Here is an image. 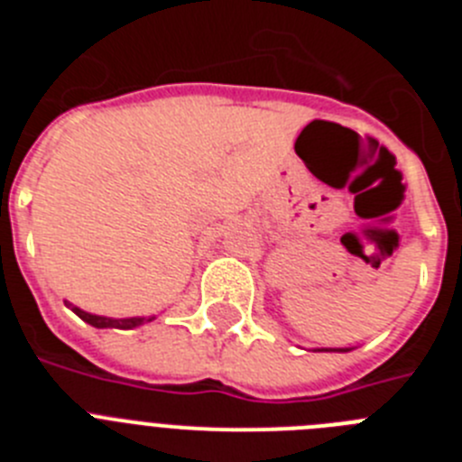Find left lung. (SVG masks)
I'll use <instances>...</instances> for the list:
<instances>
[{
  "label": "left lung",
  "mask_w": 462,
  "mask_h": 462,
  "mask_svg": "<svg viewBox=\"0 0 462 462\" xmlns=\"http://www.w3.org/2000/svg\"><path fill=\"white\" fill-rule=\"evenodd\" d=\"M321 352H328V349H321ZM333 352V349H330ZM336 352H349V349H336Z\"/></svg>",
  "instance_id": "8db88e82"
}]
</instances>
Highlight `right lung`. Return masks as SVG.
I'll return each mask as SVG.
<instances>
[{"label": "right lung", "mask_w": 462, "mask_h": 462, "mask_svg": "<svg viewBox=\"0 0 462 462\" xmlns=\"http://www.w3.org/2000/svg\"><path fill=\"white\" fill-rule=\"evenodd\" d=\"M67 303V308H71L73 312L79 314L80 319L88 321L89 326H94V328H136V326H143L148 324V321H152L154 317H129V319H113V317H99V314H89L85 312V310L76 308V305H71L69 300H64Z\"/></svg>", "instance_id": "1"}]
</instances>
